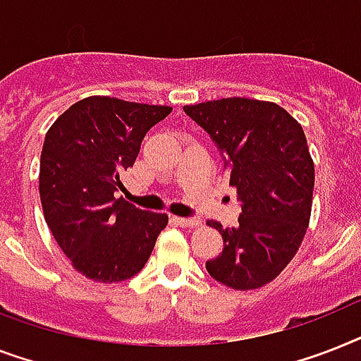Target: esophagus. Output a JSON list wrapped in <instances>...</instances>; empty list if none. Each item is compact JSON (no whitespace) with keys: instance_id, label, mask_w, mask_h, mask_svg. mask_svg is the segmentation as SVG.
I'll return each instance as SVG.
<instances>
[{"instance_id":"obj_1","label":"esophagus","mask_w":361,"mask_h":361,"mask_svg":"<svg viewBox=\"0 0 361 361\" xmlns=\"http://www.w3.org/2000/svg\"><path fill=\"white\" fill-rule=\"evenodd\" d=\"M174 222L183 228H195L200 224V221H198V219H185V216H174Z\"/></svg>"}]
</instances>
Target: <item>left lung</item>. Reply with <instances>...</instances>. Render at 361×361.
<instances>
[{
  "label": "left lung",
  "mask_w": 361,
  "mask_h": 361,
  "mask_svg": "<svg viewBox=\"0 0 361 361\" xmlns=\"http://www.w3.org/2000/svg\"><path fill=\"white\" fill-rule=\"evenodd\" d=\"M207 131L237 189L241 215L221 231L224 248L206 269L247 291L272 282L297 254L312 215L315 169L302 126L272 102L222 98L183 107Z\"/></svg>",
  "instance_id": "1"
}]
</instances>
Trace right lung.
I'll return each instance as SVG.
<instances>
[{"label": "right lung", "instance_id": "add662e5", "mask_svg": "<svg viewBox=\"0 0 361 361\" xmlns=\"http://www.w3.org/2000/svg\"><path fill=\"white\" fill-rule=\"evenodd\" d=\"M171 111L90 96L64 111L46 133L38 176L44 219L75 271L94 282L135 276L169 224L165 213L139 209L114 192L145 135Z\"/></svg>", "mask_w": 361, "mask_h": 361}]
</instances>
